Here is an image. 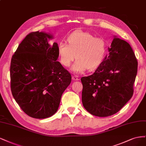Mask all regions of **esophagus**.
<instances>
[{
  "mask_svg": "<svg viewBox=\"0 0 146 146\" xmlns=\"http://www.w3.org/2000/svg\"><path fill=\"white\" fill-rule=\"evenodd\" d=\"M72 79L73 80H74V81H79V78L78 76H73Z\"/></svg>",
  "mask_w": 146,
  "mask_h": 146,
  "instance_id": "obj_1",
  "label": "esophagus"
}]
</instances>
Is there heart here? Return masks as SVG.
I'll list each match as a JSON object with an SVG mask.
<instances>
[{
  "mask_svg": "<svg viewBox=\"0 0 146 146\" xmlns=\"http://www.w3.org/2000/svg\"><path fill=\"white\" fill-rule=\"evenodd\" d=\"M68 44L60 42L58 51L60 64L68 67L77 59L71 70L81 73L87 68L92 70L100 65L106 52V43L101 37H95L90 33L75 31L67 37Z\"/></svg>",
  "mask_w": 146,
  "mask_h": 146,
  "instance_id": "obj_1",
  "label": "heart"
}]
</instances>
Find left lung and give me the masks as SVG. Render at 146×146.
<instances>
[{"mask_svg": "<svg viewBox=\"0 0 146 146\" xmlns=\"http://www.w3.org/2000/svg\"><path fill=\"white\" fill-rule=\"evenodd\" d=\"M108 51L95 73L81 79L83 106L99 117L115 114L130 100L137 74V60L128 42L115 36Z\"/></svg>", "mask_w": 146, "mask_h": 146, "instance_id": "left-lung-1", "label": "left lung"}]
</instances>
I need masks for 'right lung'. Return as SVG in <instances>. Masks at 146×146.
Wrapping results in <instances>:
<instances>
[{
  "mask_svg": "<svg viewBox=\"0 0 146 146\" xmlns=\"http://www.w3.org/2000/svg\"><path fill=\"white\" fill-rule=\"evenodd\" d=\"M53 36L41 31L28 35L12 56L11 90L27 115L36 119L53 116L72 81L71 74L57 61L58 44Z\"/></svg>",
  "mask_w": 146,
  "mask_h": 146,
  "instance_id": "1",
  "label": "right lung"
}]
</instances>
